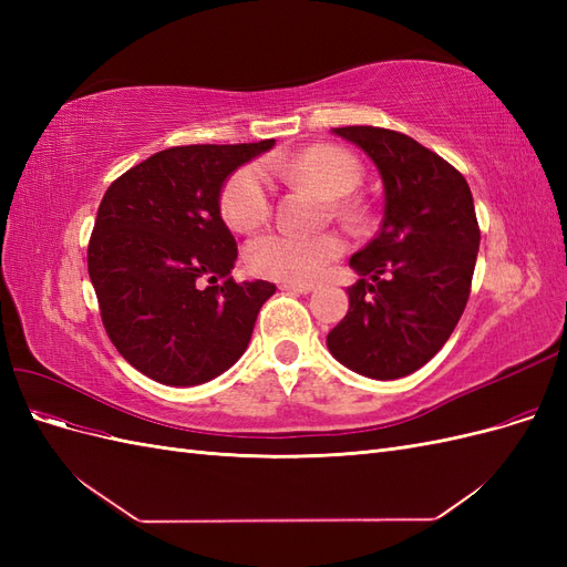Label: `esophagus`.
<instances>
[{"mask_svg": "<svg viewBox=\"0 0 567 567\" xmlns=\"http://www.w3.org/2000/svg\"><path fill=\"white\" fill-rule=\"evenodd\" d=\"M281 288H284V290H293V293H302V296L312 293V290H315L312 284H296V281H284Z\"/></svg>", "mask_w": 567, "mask_h": 567, "instance_id": "esophagus-1", "label": "esophagus"}]
</instances>
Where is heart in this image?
<instances>
[{"mask_svg":"<svg viewBox=\"0 0 567 567\" xmlns=\"http://www.w3.org/2000/svg\"><path fill=\"white\" fill-rule=\"evenodd\" d=\"M286 173L296 182H305L329 198H342L362 182V167L348 151L338 146H312L286 165ZM342 215H352L348 205H340ZM221 215L236 231L262 227L271 215V188L265 167L244 165L221 188ZM346 244L338 234L302 236L290 231H269L255 236L246 246V262L255 274L281 281H312Z\"/></svg>","mask_w":567,"mask_h":567,"instance_id":"heart-1","label":"heart"}]
</instances>
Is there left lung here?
Wrapping results in <instances>:
<instances>
[{
    "label": "left lung",
    "instance_id": "8db88e82",
    "mask_svg": "<svg viewBox=\"0 0 567 567\" xmlns=\"http://www.w3.org/2000/svg\"><path fill=\"white\" fill-rule=\"evenodd\" d=\"M379 167L381 231L350 257V310L326 336L342 367L375 381L414 373L440 352L466 310L480 229L468 182L406 134L336 127Z\"/></svg>",
    "mask_w": 567,
    "mask_h": 567
}]
</instances>
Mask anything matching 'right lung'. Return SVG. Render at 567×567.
Segmentation results:
<instances>
[{
    "label": "right lung",
    "mask_w": 567,
    "mask_h": 567,
    "mask_svg": "<svg viewBox=\"0 0 567 567\" xmlns=\"http://www.w3.org/2000/svg\"><path fill=\"white\" fill-rule=\"evenodd\" d=\"M271 146L274 140L165 148L101 198L90 279L111 342L148 379L200 385L246 352L277 286L229 277L238 250L219 194L234 169ZM219 278L226 281L217 285Z\"/></svg>",
    "instance_id": "1"
}]
</instances>
